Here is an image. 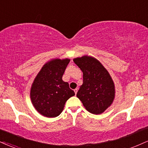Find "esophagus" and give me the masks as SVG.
<instances>
[{"instance_id": "34e87169", "label": "esophagus", "mask_w": 148, "mask_h": 148, "mask_svg": "<svg viewBox=\"0 0 148 148\" xmlns=\"http://www.w3.org/2000/svg\"><path fill=\"white\" fill-rule=\"evenodd\" d=\"M74 91V92H75V94H77V92H78V89H75Z\"/></svg>"}]
</instances>
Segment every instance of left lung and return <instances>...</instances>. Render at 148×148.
I'll use <instances>...</instances> for the list:
<instances>
[{
	"label": "left lung",
	"instance_id": "left-lung-1",
	"mask_svg": "<svg viewBox=\"0 0 148 148\" xmlns=\"http://www.w3.org/2000/svg\"><path fill=\"white\" fill-rule=\"evenodd\" d=\"M83 74L76 97L89 112L100 114L112 104L115 85L108 71L97 58L85 55L73 59Z\"/></svg>",
	"mask_w": 148,
	"mask_h": 148
}]
</instances>
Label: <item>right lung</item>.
I'll use <instances>...</instances> for the list:
<instances>
[{"label":"right lung","instance_id":"right-lung-1","mask_svg":"<svg viewBox=\"0 0 148 148\" xmlns=\"http://www.w3.org/2000/svg\"><path fill=\"white\" fill-rule=\"evenodd\" d=\"M69 58H52L42 67L30 90L33 106L39 114L54 118L63 112L65 102L75 93L62 79Z\"/></svg>","mask_w":148,"mask_h":148}]
</instances>
